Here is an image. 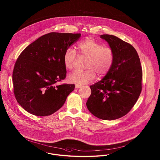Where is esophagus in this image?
I'll list each match as a JSON object with an SVG mask.
<instances>
[{
    "label": "esophagus",
    "instance_id": "1",
    "mask_svg": "<svg viewBox=\"0 0 160 160\" xmlns=\"http://www.w3.org/2000/svg\"><path fill=\"white\" fill-rule=\"evenodd\" d=\"M81 87H82V85H80V84H76V86H75L76 88H79Z\"/></svg>",
    "mask_w": 160,
    "mask_h": 160
}]
</instances>
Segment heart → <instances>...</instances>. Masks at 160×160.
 Wrapping results in <instances>:
<instances>
[{
	"mask_svg": "<svg viewBox=\"0 0 160 160\" xmlns=\"http://www.w3.org/2000/svg\"><path fill=\"white\" fill-rule=\"evenodd\" d=\"M78 47L80 54L88 58L86 62L87 69L84 71H76L70 74L68 76L70 82L79 84L89 83L95 78V72L100 76L108 73L113 61V53L110 48L103 47L92 38L81 41ZM76 58V51L71 47L67 48L63 56L65 67L68 69L73 68Z\"/></svg>",
	"mask_w": 160,
	"mask_h": 160,
	"instance_id": "b5f03b06",
	"label": "heart"
}]
</instances>
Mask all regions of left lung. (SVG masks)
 <instances>
[{
    "mask_svg": "<svg viewBox=\"0 0 160 160\" xmlns=\"http://www.w3.org/2000/svg\"><path fill=\"white\" fill-rule=\"evenodd\" d=\"M113 53V61L104 77L90 86L86 106L102 120H114L127 114L142 91V68L136 49L111 35H101Z\"/></svg>",
    "mask_w": 160,
    "mask_h": 160,
    "instance_id": "left-lung-1",
    "label": "left lung"
}]
</instances>
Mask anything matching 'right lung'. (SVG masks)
I'll return each instance as SVG.
<instances>
[{"label":"right lung","instance_id":"obj_1","mask_svg":"<svg viewBox=\"0 0 160 160\" xmlns=\"http://www.w3.org/2000/svg\"><path fill=\"white\" fill-rule=\"evenodd\" d=\"M80 33L51 32L28 46L18 56L12 73L18 103L38 116L52 114L64 104L74 84L55 83L66 77L63 56Z\"/></svg>","mask_w":160,"mask_h":160}]
</instances>
